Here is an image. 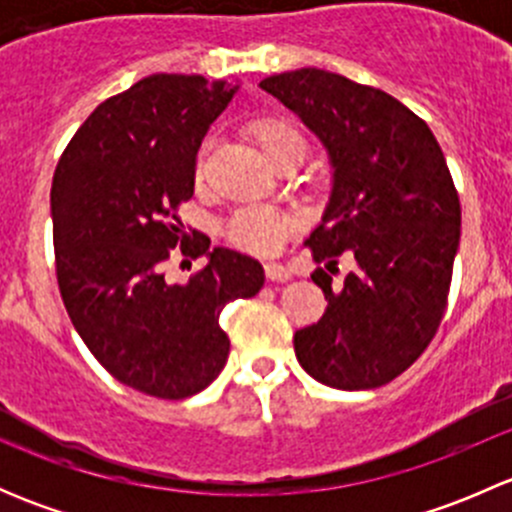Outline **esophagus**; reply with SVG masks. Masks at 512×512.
Instances as JSON below:
<instances>
[{
  "mask_svg": "<svg viewBox=\"0 0 512 512\" xmlns=\"http://www.w3.org/2000/svg\"><path fill=\"white\" fill-rule=\"evenodd\" d=\"M265 277L270 282H287L292 277V272L285 265H277V262H267L265 265Z\"/></svg>",
  "mask_w": 512,
  "mask_h": 512,
  "instance_id": "esophagus-1",
  "label": "esophagus"
}]
</instances>
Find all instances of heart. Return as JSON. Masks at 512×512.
Returning a JSON list of instances; mask_svg holds the SVG:
<instances>
[{
  "mask_svg": "<svg viewBox=\"0 0 512 512\" xmlns=\"http://www.w3.org/2000/svg\"><path fill=\"white\" fill-rule=\"evenodd\" d=\"M257 138L267 156L280 151L282 146L302 141V136L285 121H262L257 126ZM203 160L205 151L200 153L198 173L203 170ZM299 227H302V218L292 210L272 208V205H247L227 220L225 235L232 245L242 247V250L255 252V255H275Z\"/></svg>",
  "mask_w": 512,
  "mask_h": 512,
  "instance_id": "obj_1",
  "label": "heart"
}]
</instances>
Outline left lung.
<instances>
[{
  "instance_id": "8db88e82",
  "label": "left lung",
  "mask_w": 512,
  "mask_h": 512,
  "mask_svg": "<svg viewBox=\"0 0 512 512\" xmlns=\"http://www.w3.org/2000/svg\"><path fill=\"white\" fill-rule=\"evenodd\" d=\"M262 89L322 141L332 195L307 245L334 272L356 270L339 292L319 267L327 312L294 334L299 364L319 384L376 389L409 369L441 324L461 240V203L426 121L374 86L324 69L267 76Z\"/></svg>"
}]
</instances>
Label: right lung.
<instances>
[{"label":"right lung","instance_id":"1","mask_svg":"<svg viewBox=\"0 0 512 512\" xmlns=\"http://www.w3.org/2000/svg\"><path fill=\"white\" fill-rule=\"evenodd\" d=\"M237 89L203 76H146L86 118L54 170L66 312L108 374L156 399H188L213 384L230 354L220 312L265 285L260 262L210 250L178 218L193 198L200 143ZM173 251L209 265L173 286L162 272Z\"/></svg>","mask_w":512,"mask_h":512}]
</instances>
